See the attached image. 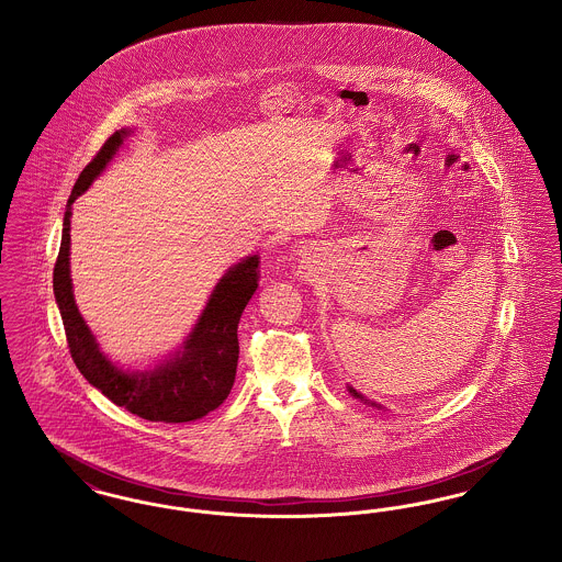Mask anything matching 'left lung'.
Wrapping results in <instances>:
<instances>
[{
	"instance_id": "left-lung-1",
	"label": "left lung",
	"mask_w": 562,
	"mask_h": 562,
	"mask_svg": "<svg viewBox=\"0 0 562 562\" xmlns=\"http://www.w3.org/2000/svg\"><path fill=\"white\" fill-rule=\"evenodd\" d=\"M348 392H349V394H351V396H353V398H356V401H362V402H364V404H369V406H374V408H383V406H381V404H376V402L369 401V398H367V396H362V394H360V392H356V390H353V387H351V385H348Z\"/></svg>"
}]
</instances>
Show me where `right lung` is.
Returning <instances> with one entry per match:
<instances>
[{"label": "right lung", "mask_w": 562, "mask_h": 562, "mask_svg": "<svg viewBox=\"0 0 562 562\" xmlns=\"http://www.w3.org/2000/svg\"><path fill=\"white\" fill-rule=\"evenodd\" d=\"M133 134L122 128L111 134L101 151L83 170L69 195L60 250L54 266V299L63 318L71 358L90 385L117 406L147 422L186 424L209 415L229 396L238 367V322L259 286V257H244L216 282L200 318L183 346L151 369H122L111 362L97 337L81 318L71 282V204L92 186Z\"/></svg>", "instance_id": "1"}]
</instances>
